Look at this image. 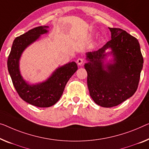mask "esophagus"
Segmentation results:
<instances>
[{"label": "esophagus", "instance_id": "34e87169", "mask_svg": "<svg viewBox=\"0 0 149 149\" xmlns=\"http://www.w3.org/2000/svg\"><path fill=\"white\" fill-rule=\"evenodd\" d=\"M77 63L79 65H81L84 63V59L83 58H78L77 60Z\"/></svg>", "mask_w": 149, "mask_h": 149}]
</instances>
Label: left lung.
Here are the masks:
<instances>
[{
    "instance_id": "left-lung-1",
    "label": "left lung",
    "mask_w": 149,
    "mask_h": 149,
    "mask_svg": "<svg viewBox=\"0 0 149 149\" xmlns=\"http://www.w3.org/2000/svg\"><path fill=\"white\" fill-rule=\"evenodd\" d=\"M109 29L112 39L98 50L86 53L89 62L84 65L90 96L97 105L105 108L119 105L136 92L143 66L137 39L121 29ZM109 48L115 63L104 67L105 51Z\"/></svg>"
}]
</instances>
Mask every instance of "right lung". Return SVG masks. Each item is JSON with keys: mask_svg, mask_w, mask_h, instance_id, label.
I'll return each instance as SVG.
<instances>
[{"mask_svg": "<svg viewBox=\"0 0 149 149\" xmlns=\"http://www.w3.org/2000/svg\"><path fill=\"white\" fill-rule=\"evenodd\" d=\"M48 26L32 29L17 37L13 41L8 55L7 67L13 86L19 96L26 102L40 108L50 107L60 99L66 84L77 70L75 62L57 68L47 80L36 85H29L20 74L19 61L24 49L47 32Z\"/></svg>", "mask_w": 149, "mask_h": 149, "instance_id": "1", "label": "right lung"}]
</instances>
